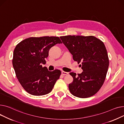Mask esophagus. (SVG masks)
<instances>
[{
    "label": "esophagus",
    "instance_id": "obj_1",
    "mask_svg": "<svg viewBox=\"0 0 124 124\" xmlns=\"http://www.w3.org/2000/svg\"><path fill=\"white\" fill-rule=\"evenodd\" d=\"M62 74L63 76H67L69 74V73L68 72H65V71H62Z\"/></svg>",
    "mask_w": 124,
    "mask_h": 124
}]
</instances>
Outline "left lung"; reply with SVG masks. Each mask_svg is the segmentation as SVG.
Masks as SVG:
<instances>
[{
  "label": "left lung",
  "mask_w": 124,
  "mask_h": 124,
  "mask_svg": "<svg viewBox=\"0 0 124 124\" xmlns=\"http://www.w3.org/2000/svg\"><path fill=\"white\" fill-rule=\"evenodd\" d=\"M64 46L72 55L75 61L80 62L83 71L70 74L74 78L69 85L70 92L81 98L96 94L103 85L109 65L104 43L93 36L67 35L60 36Z\"/></svg>",
  "instance_id": "8db88e82"
}]
</instances>
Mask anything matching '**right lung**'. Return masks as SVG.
<instances>
[{
	"label": "right lung",
	"mask_w": 124,
	"mask_h": 124,
	"mask_svg": "<svg viewBox=\"0 0 124 124\" xmlns=\"http://www.w3.org/2000/svg\"><path fill=\"white\" fill-rule=\"evenodd\" d=\"M62 43L59 37H31L20 42L13 52L12 64L19 82L29 93L43 96L52 91L61 70L42 67L50 48Z\"/></svg>",
	"instance_id": "add662e5"
}]
</instances>
